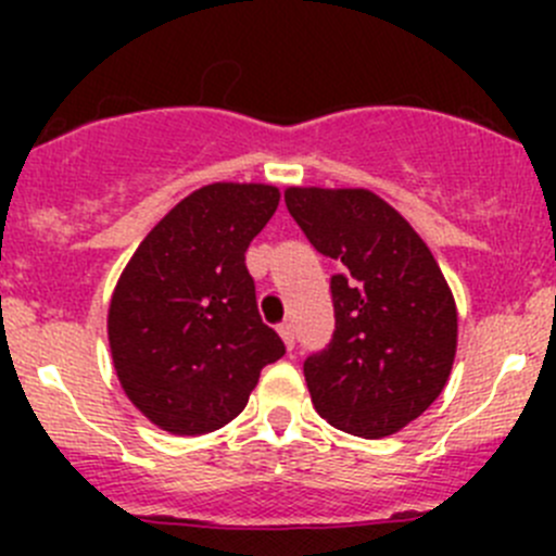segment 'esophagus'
I'll return each instance as SVG.
<instances>
[{
  "mask_svg": "<svg viewBox=\"0 0 556 556\" xmlns=\"http://www.w3.org/2000/svg\"><path fill=\"white\" fill-rule=\"evenodd\" d=\"M279 336H282L285 346H288V350H293V346H295V330H293V325H290V323L279 325Z\"/></svg>",
  "mask_w": 556,
  "mask_h": 556,
  "instance_id": "1",
  "label": "esophagus"
}]
</instances>
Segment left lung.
I'll list each match as a JSON object with an SVG mask.
<instances>
[{"label": "left lung", "mask_w": 556, "mask_h": 556, "mask_svg": "<svg viewBox=\"0 0 556 556\" xmlns=\"http://www.w3.org/2000/svg\"><path fill=\"white\" fill-rule=\"evenodd\" d=\"M301 231L341 274L330 277L336 330L304 363L323 419L361 439H384L419 417L452 374L457 306L401 212L366 188H288Z\"/></svg>", "instance_id": "left-lung-1"}]
</instances>
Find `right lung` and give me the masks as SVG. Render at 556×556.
<instances>
[{
  "instance_id": "1",
  "label": "right lung",
  "mask_w": 556,
  "mask_h": 556,
  "mask_svg": "<svg viewBox=\"0 0 556 556\" xmlns=\"http://www.w3.org/2000/svg\"><path fill=\"white\" fill-rule=\"evenodd\" d=\"M277 206L274 185H204L142 239L117 279L106 314L112 366L128 401L166 433L228 425L263 366L285 355L244 266Z\"/></svg>"
}]
</instances>
